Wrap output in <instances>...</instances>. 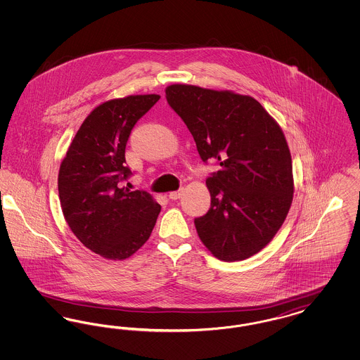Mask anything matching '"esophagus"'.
<instances>
[{
    "mask_svg": "<svg viewBox=\"0 0 360 360\" xmlns=\"http://www.w3.org/2000/svg\"><path fill=\"white\" fill-rule=\"evenodd\" d=\"M182 194H184V188H179V190H176V191H172V193L169 194V197H170L172 200H178V198H181Z\"/></svg>",
    "mask_w": 360,
    "mask_h": 360,
    "instance_id": "1",
    "label": "esophagus"
}]
</instances>
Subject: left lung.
<instances>
[{"label": "left lung", "mask_w": 360, "mask_h": 360, "mask_svg": "<svg viewBox=\"0 0 360 360\" xmlns=\"http://www.w3.org/2000/svg\"><path fill=\"white\" fill-rule=\"evenodd\" d=\"M166 98L194 137L204 162L210 209L194 220L213 257L244 260L263 250L285 221L294 193L291 155L269 112L250 96L175 84Z\"/></svg>", "instance_id": "1"}]
</instances>
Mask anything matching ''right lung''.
Instances as JSON below:
<instances>
[{
  "label": "right lung",
  "mask_w": 360,
  "mask_h": 360,
  "mask_svg": "<svg viewBox=\"0 0 360 360\" xmlns=\"http://www.w3.org/2000/svg\"><path fill=\"white\" fill-rule=\"evenodd\" d=\"M160 96L140 94L98 105L82 122L60 163L59 200L70 229L105 259L132 257L150 239L160 205L122 182L132 174L125 146L132 128Z\"/></svg>",
  "instance_id": "obj_1"
}]
</instances>
